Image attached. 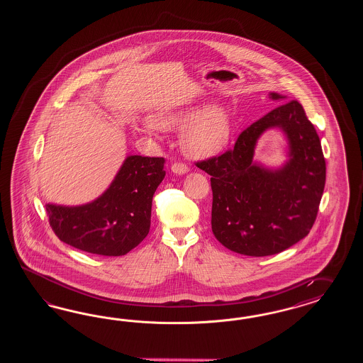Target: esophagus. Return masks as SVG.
<instances>
[{"label": "esophagus", "instance_id": "1", "mask_svg": "<svg viewBox=\"0 0 363 363\" xmlns=\"http://www.w3.org/2000/svg\"><path fill=\"white\" fill-rule=\"evenodd\" d=\"M172 172L174 173V174H185L189 172V166L186 164H184V162H174L173 165H172Z\"/></svg>", "mask_w": 363, "mask_h": 363}]
</instances>
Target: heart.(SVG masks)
I'll list each match as a JSON object with an SVG mask.
<instances>
[{
	"label": "heart",
	"instance_id": "heart-1",
	"mask_svg": "<svg viewBox=\"0 0 363 363\" xmlns=\"http://www.w3.org/2000/svg\"><path fill=\"white\" fill-rule=\"evenodd\" d=\"M181 146L191 158H208L220 153L230 140L231 123L228 113L220 106H206L197 113L196 108H161L149 117L145 128H179Z\"/></svg>",
	"mask_w": 363,
	"mask_h": 363
}]
</instances>
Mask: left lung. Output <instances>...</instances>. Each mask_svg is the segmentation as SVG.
Listing matches in <instances>:
<instances>
[{"label":"left lung","mask_w":363,"mask_h":363,"mask_svg":"<svg viewBox=\"0 0 363 363\" xmlns=\"http://www.w3.org/2000/svg\"><path fill=\"white\" fill-rule=\"evenodd\" d=\"M272 99H284L270 93ZM278 127L289 143L279 169L252 161L257 138ZM211 176V230L231 252L264 257L281 253L313 228L326 181V162L314 125L293 99L269 111L240 134L231 150L197 162Z\"/></svg>","instance_id":"left-lung-1"}]
</instances>
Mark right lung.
Returning <instances> with one entry per match:
<instances>
[{"mask_svg": "<svg viewBox=\"0 0 363 363\" xmlns=\"http://www.w3.org/2000/svg\"><path fill=\"white\" fill-rule=\"evenodd\" d=\"M165 158L129 155L110 186L79 206L46 203L55 235L86 253L118 257L143 241L150 229L152 201L165 178Z\"/></svg>", "mask_w": 363, "mask_h": 363, "instance_id": "obj_1", "label": "right lung"}]
</instances>
